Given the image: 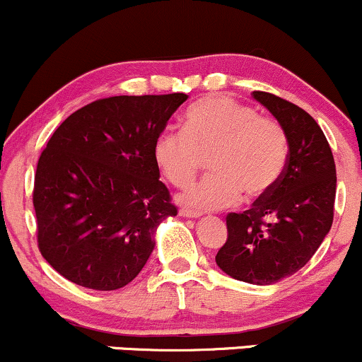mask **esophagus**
Here are the masks:
<instances>
[{"mask_svg":"<svg viewBox=\"0 0 362 362\" xmlns=\"http://www.w3.org/2000/svg\"><path fill=\"white\" fill-rule=\"evenodd\" d=\"M182 217H189V219H197L200 217V212H195V211H190V209H180V212H178Z\"/></svg>","mask_w":362,"mask_h":362,"instance_id":"esophagus-1","label":"esophagus"}]
</instances>
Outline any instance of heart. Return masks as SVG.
<instances>
[{
  "mask_svg": "<svg viewBox=\"0 0 362 362\" xmlns=\"http://www.w3.org/2000/svg\"><path fill=\"white\" fill-rule=\"evenodd\" d=\"M288 141L280 123L228 95H209L189 107L184 132L167 129L156 138V167L184 189L209 156L211 175L178 197L195 211L229 207L241 199L267 195L286 165Z\"/></svg>",
  "mask_w": 362,
  "mask_h": 362,
  "instance_id": "1",
  "label": "heart"
}]
</instances>
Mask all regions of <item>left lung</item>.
I'll use <instances>...</instances> for the list:
<instances>
[{
    "mask_svg": "<svg viewBox=\"0 0 362 362\" xmlns=\"http://www.w3.org/2000/svg\"><path fill=\"white\" fill-rule=\"evenodd\" d=\"M252 98L276 117L288 155L280 180L245 212L226 217L228 241L216 263L226 275L251 285H273L310 261L334 221L335 163L317 121L275 94Z\"/></svg>",
    "mask_w": 362,
    "mask_h": 362,
    "instance_id": "obj_1",
    "label": "left lung"
}]
</instances>
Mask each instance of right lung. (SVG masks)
<instances>
[{
	"mask_svg": "<svg viewBox=\"0 0 362 362\" xmlns=\"http://www.w3.org/2000/svg\"><path fill=\"white\" fill-rule=\"evenodd\" d=\"M189 95H115L72 112L38 158L33 187L42 256L69 281L117 290L134 280L160 223L177 216L153 146Z\"/></svg>",
	"mask_w": 362,
	"mask_h": 362,
	"instance_id": "obj_1",
	"label": "right lung"
}]
</instances>
